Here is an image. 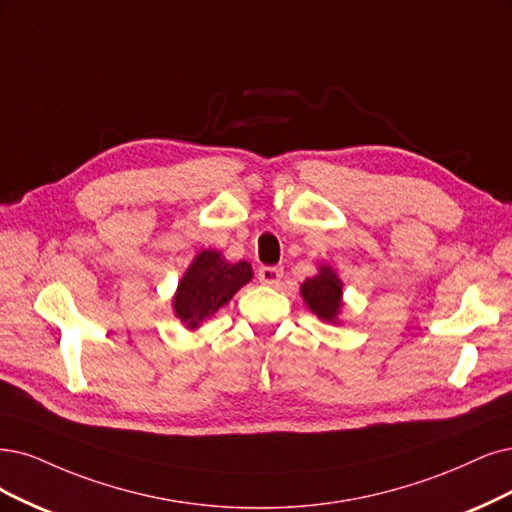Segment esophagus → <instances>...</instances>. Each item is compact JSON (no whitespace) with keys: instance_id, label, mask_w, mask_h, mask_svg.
<instances>
[{"instance_id":"34e87169","label":"esophagus","mask_w":512,"mask_h":512,"mask_svg":"<svg viewBox=\"0 0 512 512\" xmlns=\"http://www.w3.org/2000/svg\"><path fill=\"white\" fill-rule=\"evenodd\" d=\"M257 278H259L261 285H266V287H276L278 282H280V278H282V268H276V266H263V268H259Z\"/></svg>"}]
</instances>
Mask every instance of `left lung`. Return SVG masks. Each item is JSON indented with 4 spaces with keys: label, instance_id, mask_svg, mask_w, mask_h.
<instances>
[{
    "label": "left lung",
    "instance_id": "8db88e82",
    "mask_svg": "<svg viewBox=\"0 0 512 512\" xmlns=\"http://www.w3.org/2000/svg\"><path fill=\"white\" fill-rule=\"evenodd\" d=\"M299 293L306 308L323 323L339 325V314L344 310V282L329 263H320L318 272L301 282Z\"/></svg>",
    "mask_w": 512,
    "mask_h": 512
}]
</instances>
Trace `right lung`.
<instances>
[{
    "instance_id": "right-lung-1",
    "label": "right lung",
    "mask_w": 512,
    "mask_h": 512,
    "mask_svg": "<svg viewBox=\"0 0 512 512\" xmlns=\"http://www.w3.org/2000/svg\"><path fill=\"white\" fill-rule=\"evenodd\" d=\"M253 280L249 261H227L221 251H200L181 276L173 295V312L187 331H198L204 320L223 308L246 282Z\"/></svg>"
}]
</instances>
